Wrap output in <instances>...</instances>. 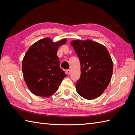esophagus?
<instances>
[{
    "label": "esophagus",
    "instance_id": "obj_1",
    "mask_svg": "<svg viewBox=\"0 0 135 135\" xmlns=\"http://www.w3.org/2000/svg\"><path fill=\"white\" fill-rule=\"evenodd\" d=\"M66 73L68 74V75H70V73H71V70H69V69L66 70Z\"/></svg>",
    "mask_w": 135,
    "mask_h": 135
}]
</instances>
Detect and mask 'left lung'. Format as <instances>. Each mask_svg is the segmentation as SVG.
Here are the masks:
<instances>
[{"instance_id":"left-lung-1","label":"left lung","mask_w":135,"mask_h":135,"mask_svg":"<svg viewBox=\"0 0 135 135\" xmlns=\"http://www.w3.org/2000/svg\"><path fill=\"white\" fill-rule=\"evenodd\" d=\"M79 58L81 75L76 81L78 94L87 100H93L103 94L109 83L113 71V63L105 46L94 41H71Z\"/></svg>"}]
</instances>
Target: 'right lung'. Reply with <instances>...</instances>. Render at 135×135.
<instances>
[{"label":"right lung","mask_w":135,"mask_h":135,"mask_svg":"<svg viewBox=\"0 0 135 135\" xmlns=\"http://www.w3.org/2000/svg\"><path fill=\"white\" fill-rule=\"evenodd\" d=\"M66 40L54 42L45 38L32 44L25 54L22 71L27 87L32 94L42 97L53 95L66 75L59 66L57 51Z\"/></svg>","instance_id":"add662e5"}]
</instances>
